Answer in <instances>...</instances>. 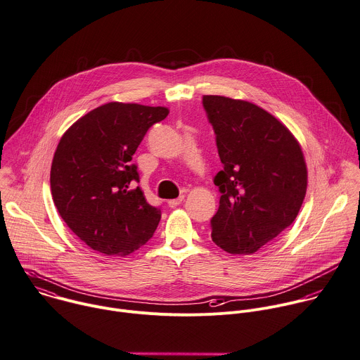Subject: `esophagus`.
Returning a JSON list of instances; mask_svg holds the SVG:
<instances>
[{
  "instance_id": "obj_1",
  "label": "esophagus",
  "mask_w": 360,
  "mask_h": 360,
  "mask_svg": "<svg viewBox=\"0 0 360 360\" xmlns=\"http://www.w3.org/2000/svg\"><path fill=\"white\" fill-rule=\"evenodd\" d=\"M184 199H185L184 195H181V196L176 198V199H171V200H168V206H169V207H176L178 205H181V203L184 202Z\"/></svg>"
}]
</instances>
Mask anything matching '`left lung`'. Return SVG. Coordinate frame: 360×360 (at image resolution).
<instances>
[{
	"label": "left lung",
	"instance_id": "8db88e82",
	"mask_svg": "<svg viewBox=\"0 0 360 360\" xmlns=\"http://www.w3.org/2000/svg\"><path fill=\"white\" fill-rule=\"evenodd\" d=\"M223 169L210 220L212 240L230 255H253L297 217L307 192V165L291 131L269 111L224 96H203Z\"/></svg>",
	"mask_w": 360,
	"mask_h": 360
}]
</instances>
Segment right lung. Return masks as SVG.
I'll list each match as a JSON object with an SVG mask.
<instances>
[{"mask_svg": "<svg viewBox=\"0 0 360 360\" xmlns=\"http://www.w3.org/2000/svg\"><path fill=\"white\" fill-rule=\"evenodd\" d=\"M167 107L111 101L69 127L51 167L53 203L69 229L103 256L126 257L153 237L161 209L140 186L133 155Z\"/></svg>", "mask_w": 360, "mask_h": 360, "instance_id": "add662e5", "label": "right lung"}]
</instances>
